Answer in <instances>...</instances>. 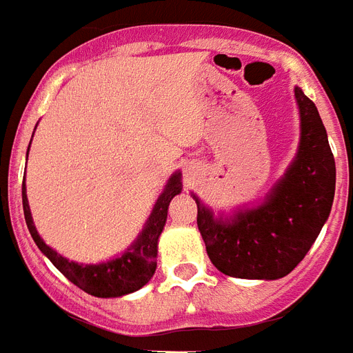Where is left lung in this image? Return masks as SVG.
Returning a JSON list of instances; mask_svg holds the SVG:
<instances>
[{
    "mask_svg": "<svg viewBox=\"0 0 353 353\" xmlns=\"http://www.w3.org/2000/svg\"><path fill=\"white\" fill-rule=\"evenodd\" d=\"M301 111L299 154L266 204L215 221L196 200V224L219 272L236 279H281L303 261L332 210L335 160L312 100L295 87Z\"/></svg>",
    "mask_w": 353,
    "mask_h": 353,
    "instance_id": "1",
    "label": "left lung"
}]
</instances>
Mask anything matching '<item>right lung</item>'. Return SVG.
Listing matches in <instances>:
<instances>
[{"label":"right lung","mask_w":353,"mask_h":353,"mask_svg":"<svg viewBox=\"0 0 353 353\" xmlns=\"http://www.w3.org/2000/svg\"><path fill=\"white\" fill-rule=\"evenodd\" d=\"M180 190H182L180 173H176L169 179L168 188H165V191H163L157 205H154L153 213H151L148 224H145V230L142 231V235L138 236L134 246L120 259L103 262V264H94V266H83V264L67 261L61 255H58L52 248L47 246L39 239L38 231L34 228L29 210V200H27V194H25V184L21 188V194H23L25 222H27V228H29L36 246L49 256V261L63 273L65 277L69 279L72 284H76L78 288L83 290L89 295H94V297H122V295H128V293L142 288L143 284H148L154 275L159 236L163 230L165 219H168L169 202H171L174 194L180 193Z\"/></svg>","instance_id":"add662e5"}]
</instances>
